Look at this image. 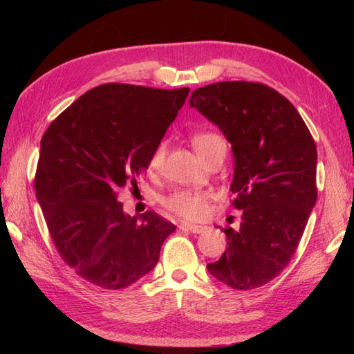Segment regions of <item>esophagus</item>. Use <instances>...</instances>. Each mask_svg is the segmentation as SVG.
<instances>
[{
    "mask_svg": "<svg viewBox=\"0 0 354 354\" xmlns=\"http://www.w3.org/2000/svg\"><path fill=\"white\" fill-rule=\"evenodd\" d=\"M180 229L187 230L190 233H203L208 230L207 226H199V224H192V223H180Z\"/></svg>",
    "mask_w": 354,
    "mask_h": 354,
    "instance_id": "34e87169",
    "label": "esophagus"
}]
</instances>
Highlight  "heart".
Here are the masks:
<instances>
[{"label":"heart","instance_id":"heart-1","mask_svg":"<svg viewBox=\"0 0 354 354\" xmlns=\"http://www.w3.org/2000/svg\"><path fill=\"white\" fill-rule=\"evenodd\" d=\"M192 146L195 147L202 160H207L216 153H226L227 143L216 131H199L190 137ZM167 145L159 143L151 156V168H159L165 159ZM208 194L199 190H177L162 198V205L174 212L176 216L187 220H198L205 216L208 211Z\"/></svg>","mask_w":354,"mask_h":354}]
</instances>
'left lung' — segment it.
<instances>
[{
  "label": "left lung",
  "instance_id": "1",
  "mask_svg": "<svg viewBox=\"0 0 354 354\" xmlns=\"http://www.w3.org/2000/svg\"><path fill=\"white\" fill-rule=\"evenodd\" d=\"M189 103L232 145V205L242 211L239 230L223 229L227 248L207 269L250 291L281 274L297 251L317 199L316 145L294 104L269 85L211 84Z\"/></svg>",
  "mask_w": 354,
  "mask_h": 354
}]
</instances>
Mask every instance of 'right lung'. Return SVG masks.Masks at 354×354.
Wrapping results in <instances>:
<instances>
[{"instance_id": "add662e5", "label": "right lung", "mask_w": 354, "mask_h": 354, "mask_svg": "<svg viewBox=\"0 0 354 354\" xmlns=\"http://www.w3.org/2000/svg\"><path fill=\"white\" fill-rule=\"evenodd\" d=\"M190 88L103 84L73 102L41 138L35 192L62 260L82 279L122 289L151 272L176 230L153 211L118 201L173 124Z\"/></svg>"}]
</instances>
